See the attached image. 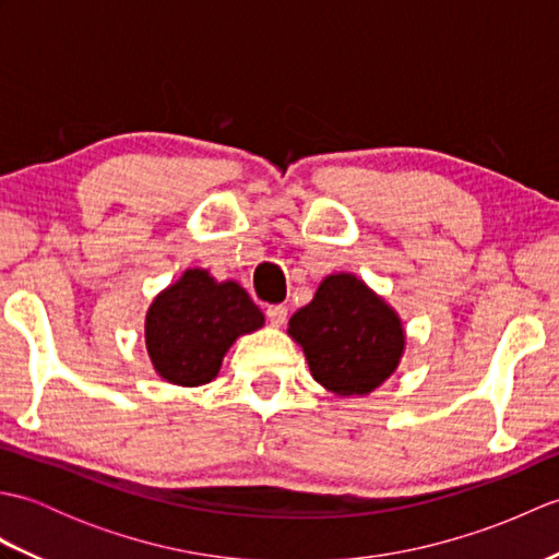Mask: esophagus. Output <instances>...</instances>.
<instances>
[{"label": "esophagus", "mask_w": 559, "mask_h": 559, "mask_svg": "<svg viewBox=\"0 0 559 559\" xmlns=\"http://www.w3.org/2000/svg\"><path fill=\"white\" fill-rule=\"evenodd\" d=\"M266 317H269L271 326H283V324H286V319H288V307L286 305H269Z\"/></svg>", "instance_id": "1"}]
</instances>
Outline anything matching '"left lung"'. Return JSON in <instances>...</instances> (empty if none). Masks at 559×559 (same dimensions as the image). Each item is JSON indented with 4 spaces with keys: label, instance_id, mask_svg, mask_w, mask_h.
Returning a JSON list of instances; mask_svg holds the SVG:
<instances>
[{
    "label": "left lung",
    "instance_id": "8db88e82",
    "mask_svg": "<svg viewBox=\"0 0 559 559\" xmlns=\"http://www.w3.org/2000/svg\"><path fill=\"white\" fill-rule=\"evenodd\" d=\"M319 384L338 396H365L394 374L406 336L399 314L353 273L326 276L310 305L290 317Z\"/></svg>",
    "mask_w": 559,
    "mask_h": 559
}]
</instances>
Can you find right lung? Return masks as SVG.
Instances as JSON below:
<instances>
[{"label": "right lung", "mask_w": 559, "mask_h": 559, "mask_svg": "<svg viewBox=\"0 0 559 559\" xmlns=\"http://www.w3.org/2000/svg\"><path fill=\"white\" fill-rule=\"evenodd\" d=\"M259 326L264 314L245 288L189 269L148 307L146 348L165 382L199 386L218 374L235 338Z\"/></svg>", "instance_id": "right-lung-1"}]
</instances>
